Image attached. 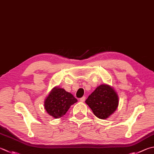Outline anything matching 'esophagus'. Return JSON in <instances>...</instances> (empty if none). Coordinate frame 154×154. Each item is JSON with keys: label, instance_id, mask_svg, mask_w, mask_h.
Returning a JSON list of instances; mask_svg holds the SVG:
<instances>
[{"label": "esophagus", "instance_id": "34e87169", "mask_svg": "<svg viewBox=\"0 0 154 154\" xmlns=\"http://www.w3.org/2000/svg\"><path fill=\"white\" fill-rule=\"evenodd\" d=\"M85 98H86V97H85V96H83V97H82V98H80L79 101H80V102H84L85 100Z\"/></svg>", "mask_w": 154, "mask_h": 154}]
</instances>
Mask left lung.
<instances>
[{
  "label": "left lung",
  "instance_id": "8db88e82",
  "mask_svg": "<svg viewBox=\"0 0 154 154\" xmlns=\"http://www.w3.org/2000/svg\"><path fill=\"white\" fill-rule=\"evenodd\" d=\"M119 96L112 87L102 84L89 96L85 103L94 115L100 119H106L116 110L119 106Z\"/></svg>",
  "mask_w": 154,
  "mask_h": 154
}]
</instances>
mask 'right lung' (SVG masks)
Masks as SVG:
<instances>
[{
    "instance_id": "1",
    "label": "right lung",
    "mask_w": 154,
    "mask_h": 154,
    "mask_svg": "<svg viewBox=\"0 0 154 154\" xmlns=\"http://www.w3.org/2000/svg\"><path fill=\"white\" fill-rule=\"evenodd\" d=\"M77 100L65 89L56 86L53 88L44 100V108L50 116L54 119L63 116Z\"/></svg>"
}]
</instances>
